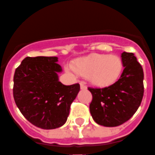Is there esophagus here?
<instances>
[{
    "label": "esophagus",
    "mask_w": 155,
    "mask_h": 155,
    "mask_svg": "<svg viewBox=\"0 0 155 155\" xmlns=\"http://www.w3.org/2000/svg\"><path fill=\"white\" fill-rule=\"evenodd\" d=\"M81 90H86V89H87V86H86L84 83H81Z\"/></svg>",
    "instance_id": "obj_1"
}]
</instances>
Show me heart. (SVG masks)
I'll list each match as a JSON object with an SVG mask.
<instances>
[{"mask_svg":"<svg viewBox=\"0 0 155 155\" xmlns=\"http://www.w3.org/2000/svg\"><path fill=\"white\" fill-rule=\"evenodd\" d=\"M122 59L115 54H95L78 58L66 70L88 78L91 84L107 87L114 84L123 71Z\"/></svg>","mask_w":155,"mask_h":155,"instance_id":"heart-1","label":"heart"}]
</instances>
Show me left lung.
Instances as JSON below:
<instances>
[{
    "label": "left lung",
    "instance_id": "8db88e82",
    "mask_svg": "<svg viewBox=\"0 0 155 155\" xmlns=\"http://www.w3.org/2000/svg\"><path fill=\"white\" fill-rule=\"evenodd\" d=\"M123 73L108 87L88 88L92 94L90 111L93 120L103 126H119L133 116L143 95V71L133 53L123 52Z\"/></svg>",
    "mask_w": 155,
    "mask_h": 155
}]
</instances>
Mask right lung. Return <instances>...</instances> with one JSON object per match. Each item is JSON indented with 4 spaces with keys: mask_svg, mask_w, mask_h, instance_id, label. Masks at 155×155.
Here are the masks:
<instances>
[{
    "mask_svg": "<svg viewBox=\"0 0 155 155\" xmlns=\"http://www.w3.org/2000/svg\"><path fill=\"white\" fill-rule=\"evenodd\" d=\"M55 56L26 57L15 69L13 96L17 107L35 126L53 130L62 126L80 84L64 85L59 81L62 68Z\"/></svg>",
    "mask_w": 155,
    "mask_h": 155,
    "instance_id": "add662e5",
    "label": "right lung"
}]
</instances>
